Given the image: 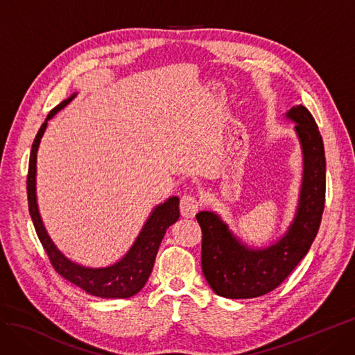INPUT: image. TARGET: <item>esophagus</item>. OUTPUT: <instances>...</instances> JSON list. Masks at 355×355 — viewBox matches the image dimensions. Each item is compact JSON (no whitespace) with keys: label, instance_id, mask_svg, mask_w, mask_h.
<instances>
[{"label":"esophagus","instance_id":"esophagus-1","mask_svg":"<svg viewBox=\"0 0 355 355\" xmlns=\"http://www.w3.org/2000/svg\"><path fill=\"white\" fill-rule=\"evenodd\" d=\"M200 207V200L193 194H184L180 200V211L184 218H193Z\"/></svg>","mask_w":355,"mask_h":355}]
</instances>
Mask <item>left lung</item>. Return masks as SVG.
<instances>
[{"label": "left lung", "mask_w": 355, "mask_h": 355, "mask_svg": "<svg viewBox=\"0 0 355 355\" xmlns=\"http://www.w3.org/2000/svg\"><path fill=\"white\" fill-rule=\"evenodd\" d=\"M304 156L297 215L284 237L268 248H248L214 212L196 215L202 228V269L212 290L225 298H256L278 288L303 259L320 227L326 193V159L320 131L310 111L297 105L286 114Z\"/></svg>", "instance_id": "left-lung-1"}]
</instances>
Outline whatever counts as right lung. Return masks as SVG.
Returning a JSON list of instances; mask_svg holds the SVG:
<instances>
[{"label": "right lung", "mask_w": 355, "mask_h": 355, "mask_svg": "<svg viewBox=\"0 0 355 355\" xmlns=\"http://www.w3.org/2000/svg\"><path fill=\"white\" fill-rule=\"evenodd\" d=\"M74 96L76 95H71L69 99L62 101L48 114L45 123L39 128L37 135L33 140L29 159L28 180H26V186H28L29 214L33 220V227L36 230L39 241L42 243L52 268H54L62 278L77 286H80L82 290H85L90 295H96L101 298H128L137 294L144 286V284L148 282L149 275L153 269L157 248L161 245L166 228H169L180 218V199L174 196V198H169L165 203L155 207V211L141 228V232L139 234L133 247L130 248L128 253L118 261V263L108 268L90 269L73 263L67 257H64L57 250L54 243L48 237L41 215H39L37 211L35 187L36 153L39 148V141H41L48 124L46 121L51 120L60 110H62Z\"/></svg>", "instance_id": "1"}]
</instances>
